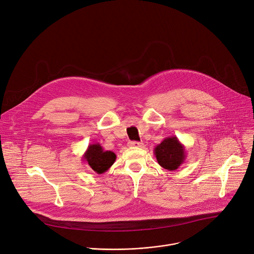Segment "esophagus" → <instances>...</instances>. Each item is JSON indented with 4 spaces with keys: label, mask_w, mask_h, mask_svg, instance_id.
<instances>
[{
    "label": "esophagus",
    "mask_w": 254,
    "mask_h": 254,
    "mask_svg": "<svg viewBox=\"0 0 254 254\" xmlns=\"http://www.w3.org/2000/svg\"><path fill=\"white\" fill-rule=\"evenodd\" d=\"M129 146L130 147L141 148V147H143V143L142 142H137V141H131V142H129Z\"/></svg>",
    "instance_id": "34e87169"
}]
</instances>
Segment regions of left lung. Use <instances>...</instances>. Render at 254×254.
Wrapping results in <instances>:
<instances>
[{
	"label": "left lung",
	"mask_w": 254,
	"mask_h": 254,
	"mask_svg": "<svg viewBox=\"0 0 254 254\" xmlns=\"http://www.w3.org/2000/svg\"><path fill=\"white\" fill-rule=\"evenodd\" d=\"M154 155L162 168L168 171H175L184 164L187 152L185 146L176 136H170L155 147Z\"/></svg>",
	"instance_id": "obj_1"
}]
</instances>
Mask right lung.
<instances>
[{
  "label": "right lung",
  "instance_id": "add662e5",
  "mask_svg": "<svg viewBox=\"0 0 254 254\" xmlns=\"http://www.w3.org/2000/svg\"><path fill=\"white\" fill-rule=\"evenodd\" d=\"M116 155L112 151H105L99 143L90 144L82 156V161L97 174L105 173L115 162Z\"/></svg>",
  "mask_w": 254,
  "mask_h": 254
}]
</instances>
